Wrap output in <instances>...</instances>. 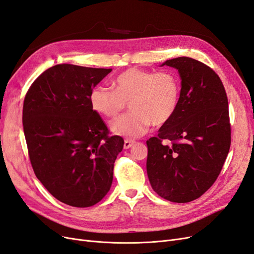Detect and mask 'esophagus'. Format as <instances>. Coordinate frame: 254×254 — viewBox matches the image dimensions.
Returning a JSON list of instances; mask_svg holds the SVG:
<instances>
[{
	"label": "esophagus",
	"instance_id": "34e87169",
	"mask_svg": "<svg viewBox=\"0 0 254 254\" xmlns=\"http://www.w3.org/2000/svg\"><path fill=\"white\" fill-rule=\"evenodd\" d=\"M135 143V141L134 140H129V139H126L125 140V144H124V147L126 148V149H127V148H129L130 146H132L133 144Z\"/></svg>",
	"mask_w": 254,
	"mask_h": 254
}]
</instances>
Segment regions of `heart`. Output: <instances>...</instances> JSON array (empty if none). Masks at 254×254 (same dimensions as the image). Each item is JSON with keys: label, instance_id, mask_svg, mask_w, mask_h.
Wrapping results in <instances>:
<instances>
[{"label": "heart", "instance_id": "obj_1", "mask_svg": "<svg viewBox=\"0 0 254 254\" xmlns=\"http://www.w3.org/2000/svg\"><path fill=\"white\" fill-rule=\"evenodd\" d=\"M180 95L181 81L176 72L129 68L113 80V89L94 87L89 100L94 111L108 118L116 117L128 102L130 112L112 120L110 128L118 136L138 138L152 124L161 127L172 119Z\"/></svg>", "mask_w": 254, "mask_h": 254}]
</instances>
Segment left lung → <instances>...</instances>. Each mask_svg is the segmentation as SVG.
Returning a JSON list of instances; mask_svg holds the SVG:
<instances>
[{
	"mask_svg": "<svg viewBox=\"0 0 254 254\" xmlns=\"http://www.w3.org/2000/svg\"><path fill=\"white\" fill-rule=\"evenodd\" d=\"M179 71L181 95L172 119L149 138L146 171L161 198L187 203L207 191L226 160L231 128L228 99L219 75L190 58L166 61Z\"/></svg>",
	"mask_w": 254,
	"mask_h": 254,
	"instance_id": "obj_1",
	"label": "left lung"
}]
</instances>
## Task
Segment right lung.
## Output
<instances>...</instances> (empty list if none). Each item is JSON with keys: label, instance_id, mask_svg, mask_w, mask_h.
Returning <instances> with one entry per match:
<instances>
[{"label": "right lung", "instance_id": "obj_1", "mask_svg": "<svg viewBox=\"0 0 254 254\" xmlns=\"http://www.w3.org/2000/svg\"><path fill=\"white\" fill-rule=\"evenodd\" d=\"M112 69L62 64L43 72L27 91L23 127L33 172L54 198L90 207L111 189L124 139L110 130L89 95Z\"/></svg>", "mask_w": 254, "mask_h": 254}]
</instances>
